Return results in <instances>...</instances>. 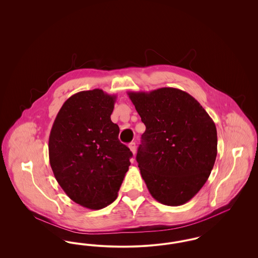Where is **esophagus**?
Here are the masks:
<instances>
[{
  "label": "esophagus",
  "instance_id": "34e87169",
  "mask_svg": "<svg viewBox=\"0 0 258 258\" xmlns=\"http://www.w3.org/2000/svg\"><path fill=\"white\" fill-rule=\"evenodd\" d=\"M128 147L131 149L132 153L135 155V152H136V145H135V142H132V143L128 145ZM133 161H134V160H133Z\"/></svg>",
  "mask_w": 258,
  "mask_h": 258
}]
</instances>
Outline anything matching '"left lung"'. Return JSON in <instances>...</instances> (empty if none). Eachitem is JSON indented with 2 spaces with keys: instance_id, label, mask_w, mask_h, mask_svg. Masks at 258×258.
<instances>
[{
  "instance_id": "1",
  "label": "left lung",
  "mask_w": 258,
  "mask_h": 258,
  "mask_svg": "<svg viewBox=\"0 0 258 258\" xmlns=\"http://www.w3.org/2000/svg\"><path fill=\"white\" fill-rule=\"evenodd\" d=\"M146 125L136 160L151 196L167 206L189 201L208 180L218 153L216 124L176 88L128 92Z\"/></svg>"
}]
</instances>
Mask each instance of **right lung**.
Listing matches in <instances>:
<instances>
[{
    "label": "right lung",
    "mask_w": 258,
    "mask_h": 258,
    "mask_svg": "<svg viewBox=\"0 0 258 258\" xmlns=\"http://www.w3.org/2000/svg\"><path fill=\"white\" fill-rule=\"evenodd\" d=\"M116 98L100 89L74 94L50 132V165L58 184L75 203L91 210L117 198L133 157L111 121Z\"/></svg>",
    "instance_id": "obj_1"
}]
</instances>
